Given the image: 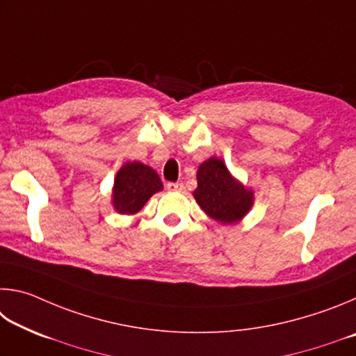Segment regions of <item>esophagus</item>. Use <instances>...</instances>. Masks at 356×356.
<instances>
[{
  "label": "esophagus",
  "mask_w": 356,
  "mask_h": 356,
  "mask_svg": "<svg viewBox=\"0 0 356 356\" xmlns=\"http://www.w3.org/2000/svg\"><path fill=\"white\" fill-rule=\"evenodd\" d=\"M184 185L180 182H168L166 184V190L168 191H182Z\"/></svg>",
  "instance_id": "obj_1"
}]
</instances>
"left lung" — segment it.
Instances as JSON below:
<instances>
[{
	"mask_svg": "<svg viewBox=\"0 0 356 356\" xmlns=\"http://www.w3.org/2000/svg\"><path fill=\"white\" fill-rule=\"evenodd\" d=\"M197 188L193 193L200 207L213 220L231 225L243 218L252 206V193L234 180L226 165L210 159L197 170Z\"/></svg>",
	"mask_w": 356,
	"mask_h": 356,
	"instance_id": "left-lung-1",
	"label": "left lung"
}]
</instances>
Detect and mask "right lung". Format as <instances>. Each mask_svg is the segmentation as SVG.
<instances>
[{"mask_svg":"<svg viewBox=\"0 0 356 356\" xmlns=\"http://www.w3.org/2000/svg\"><path fill=\"white\" fill-rule=\"evenodd\" d=\"M163 188L152 168L134 161L120 168L113 188V204L119 213H136L154 193Z\"/></svg>","mask_w":356,"mask_h":356,"instance_id":"right-lung-1","label":"right lung"}]
</instances>
